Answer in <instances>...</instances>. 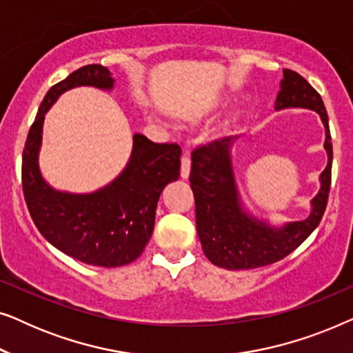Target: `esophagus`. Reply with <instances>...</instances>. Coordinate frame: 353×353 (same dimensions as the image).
I'll list each match as a JSON object with an SVG mask.
<instances>
[{
    "label": "esophagus",
    "instance_id": "obj_1",
    "mask_svg": "<svg viewBox=\"0 0 353 353\" xmlns=\"http://www.w3.org/2000/svg\"><path fill=\"white\" fill-rule=\"evenodd\" d=\"M190 170H191V161L188 156L181 157V168H180V175L183 180H188L190 178Z\"/></svg>",
    "mask_w": 353,
    "mask_h": 353
}]
</instances>
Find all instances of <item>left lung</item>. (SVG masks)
Returning <instances> with one entry per match:
<instances>
[{
  "label": "left lung",
  "instance_id": "1",
  "mask_svg": "<svg viewBox=\"0 0 353 353\" xmlns=\"http://www.w3.org/2000/svg\"><path fill=\"white\" fill-rule=\"evenodd\" d=\"M301 108L315 110L325 127L327 163L320 190L310 201V215L301 221L272 225L250 214L241 199L233 168V148L239 134L214 141L192 152L191 190L196 199V228L205 257L226 270L265 267L297 249L320 225L331 186L332 143L321 96L297 72L284 69L274 110Z\"/></svg>",
  "mask_w": 353,
  "mask_h": 353
}]
</instances>
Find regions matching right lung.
Wrapping results in <instances>:
<instances>
[{"label": "right lung", "mask_w": 353, "mask_h": 353, "mask_svg": "<svg viewBox=\"0 0 353 353\" xmlns=\"http://www.w3.org/2000/svg\"><path fill=\"white\" fill-rule=\"evenodd\" d=\"M108 67H80L51 86L38 109L22 154V188L32 220L48 243L80 262L115 268L137 260L151 239L159 197L180 176L181 149L133 134L127 165L108 185L91 192L52 188L40 168L46 112L65 91L77 86L112 91Z\"/></svg>", "instance_id": "1"}]
</instances>
